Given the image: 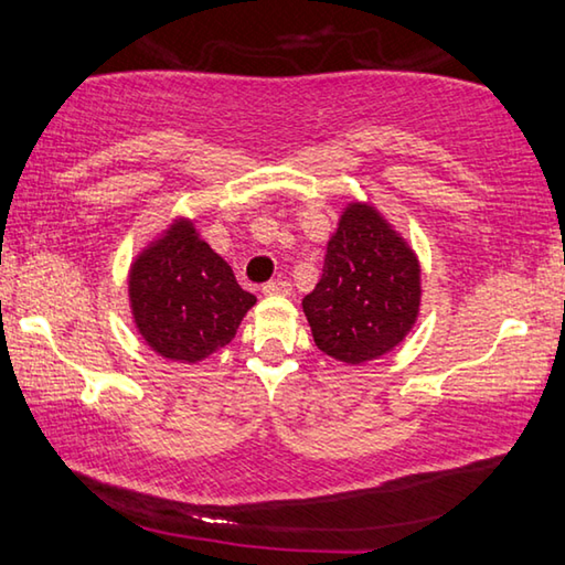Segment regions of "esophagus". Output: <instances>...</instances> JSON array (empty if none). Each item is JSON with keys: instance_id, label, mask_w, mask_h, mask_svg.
Instances as JSON below:
<instances>
[{"instance_id": "1", "label": "esophagus", "mask_w": 565, "mask_h": 565, "mask_svg": "<svg viewBox=\"0 0 565 565\" xmlns=\"http://www.w3.org/2000/svg\"><path fill=\"white\" fill-rule=\"evenodd\" d=\"M290 282L285 280V277H277V280H270L263 285V292L265 295H290Z\"/></svg>"}]
</instances>
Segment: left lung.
<instances>
[{"mask_svg": "<svg viewBox=\"0 0 565 565\" xmlns=\"http://www.w3.org/2000/svg\"><path fill=\"white\" fill-rule=\"evenodd\" d=\"M420 305L413 249L367 205H350L328 243L302 310L322 353L348 365L381 358L408 335Z\"/></svg>", "mask_w": 565, "mask_h": 565, "instance_id": "1", "label": "left lung"}]
</instances>
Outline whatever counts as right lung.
Here are the masks:
<instances>
[{
	"mask_svg": "<svg viewBox=\"0 0 565 565\" xmlns=\"http://www.w3.org/2000/svg\"><path fill=\"white\" fill-rule=\"evenodd\" d=\"M129 302L154 353L198 363L235 338L255 295L239 288L233 267L182 220L137 257Z\"/></svg>",
	"mask_w": 565,
	"mask_h": 565,
	"instance_id": "obj_1",
	"label": "right lung"
}]
</instances>
